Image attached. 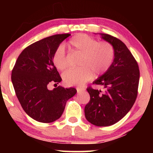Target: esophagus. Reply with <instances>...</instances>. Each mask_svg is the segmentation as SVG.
I'll list each match as a JSON object with an SVG mask.
<instances>
[{"instance_id":"1","label":"esophagus","mask_w":153,"mask_h":153,"mask_svg":"<svg viewBox=\"0 0 153 153\" xmlns=\"http://www.w3.org/2000/svg\"><path fill=\"white\" fill-rule=\"evenodd\" d=\"M76 90H77V92L80 93V92H81V91L85 90V89H84L83 88H82V87H77Z\"/></svg>"}]
</instances>
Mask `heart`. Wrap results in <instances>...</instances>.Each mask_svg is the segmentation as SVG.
Masks as SVG:
<instances>
[{
    "instance_id": "b5f03b06",
    "label": "heart",
    "mask_w": 153,
    "mask_h": 153,
    "mask_svg": "<svg viewBox=\"0 0 153 153\" xmlns=\"http://www.w3.org/2000/svg\"><path fill=\"white\" fill-rule=\"evenodd\" d=\"M67 45L73 52L81 54L78 62L79 68L68 70L62 74L63 81L67 85H81L93 75L94 78L101 76L108 71L114 59L115 50L111 44L106 41L98 42L87 34H75ZM52 62L59 71L67 68L68 59L62 46L54 51Z\"/></svg>"
}]
</instances>
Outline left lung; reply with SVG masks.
<instances>
[{
  "instance_id": "8db88e82",
  "label": "left lung",
  "mask_w": 153,
  "mask_h": 153,
  "mask_svg": "<svg viewBox=\"0 0 153 153\" xmlns=\"http://www.w3.org/2000/svg\"><path fill=\"white\" fill-rule=\"evenodd\" d=\"M101 36L113 45L115 57L108 71L93 82L103 85L104 91L87 88L90 101L85 106V116L94 125L107 127L121 120L134 105L138 93L140 70L124 43L111 35Z\"/></svg>"
}]
</instances>
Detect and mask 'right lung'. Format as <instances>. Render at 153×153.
Masks as SVG:
<instances>
[{
	"label": "right lung",
	"instance_id": "obj_1",
	"mask_svg": "<svg viewBox=\"0 0 153 153\" xmlns=\"http://www.w3.org/2000/svg\"><path fill=\"white\" fill-rule=\"evenodd\" d=\"M70 34H55L31 44L19 54L12 70L11 80L23 109L37 122H53L62 114L67 101L76 94L74 88L60 85L50 91V83L62 78L52 62V55Z\"/></svg>",
	"mask_w": 153,
	"mask_h": 153
}]
</instances>
